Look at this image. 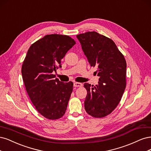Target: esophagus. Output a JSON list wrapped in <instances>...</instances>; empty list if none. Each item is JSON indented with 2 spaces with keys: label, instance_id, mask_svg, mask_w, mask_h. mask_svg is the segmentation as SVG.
Wrapping results in <instances>:
<instances>
[{
  "label": "esophagus",
  "instance_id": "1",
  "mask_svg": "<svg viewBox=\"0 0 151 151\" xmlns=\"http://www.w3.org/2000/svg\"><path fill=\"white\" fill-rule=\"evenodd\" d=\"M73 85L75 87H81L83 86V85L81 83H78V82H75Z\"/></svg>",
  "mask_w": 151,
  "mask_h": 151
}]
</instances>
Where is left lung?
Returning a JSON list of instances; mask_svg holds the SVG:
<instances>
[{
  "instance_id": "1",
  "label": "left lung",
  "mask_w": 151,
  "mask_h": 151,
  "mask_svg": "<svg viewBox=\"0 0 151 151\" xmlns=\"http://www.w3.org/2000/svg\"><path fill=\"white\" fill-rule=\"evenodd\" d=\"M91 66L100 77L95 86L85 83L87 90L85 109L91 116L108 115L118 105L126 87L127 63L111 39L92 31L76 36Z\"/></svg>"
}]
</instances>
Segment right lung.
<instances>
[{
	"mask_svg": "<svg viewBox=\"0 0 151 151\" xmlns=\"http://www.w3.org/2000/svg\"><path fill=\"white\" fill-rule=\"evenodd\" d=\"M76 44L68 36L48 35L30 46L22 66V76L29 96L45 117L58 119L64 115L73 91V83L55 78L52 73Z\"/></svg>",
	"mask_w": 151,
	"mask_h": 151,
	"instance_id": "add662e5",
	"label": "right lung"
}]
</instances>
